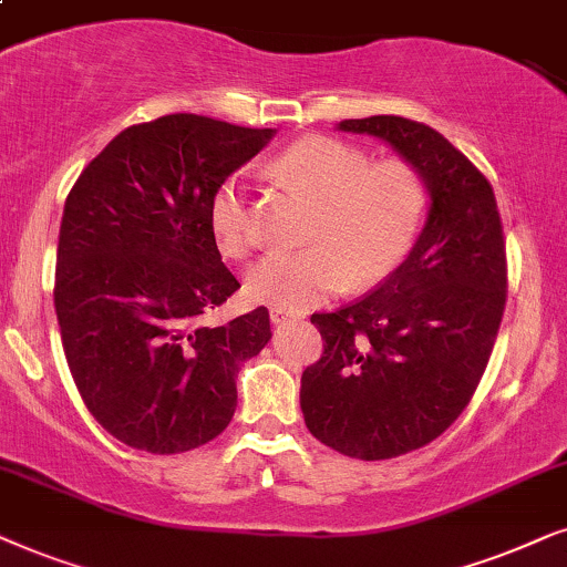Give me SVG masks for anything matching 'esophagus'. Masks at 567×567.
<instances>
[{
  "instance_id": "34e87169",
  "label": "esophagus",
  "mask_w": 567,
  "mask_h": 567,
  "mask_svg": "<svg viewBox=\"0 0 567 567\" xmlns=\"http://www.w3.org/2000/svg\"><path fill=\"white\" fill-rule=\"evenodd\" d=\"M269 319H271V323H285V321L296 319V313L282 311V308H271V311H269Z\"/></svg>"
}]
</instances>
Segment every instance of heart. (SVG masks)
Here are the masks:
<instances>
[{
	"mask_svg": "<svg viewBox=\"0 0 567 567\" xmlns=\"http://www.w3.org/2000/svg\"><path fill=\"white\" fill-rule=\"evenodd\" d=\"M269 173L313 202L308 246L275 251L246 277V292L275 308L319 306L352 288H373L402 267L427 213V184L412 163H371L365 150L334 137H303L269 163ZM209 228L223 256L256 246L246 181L228 176L209 202Z\"/></svg>",
	"mask_w": 567,
	"mask_h": 567,
	"instance_id": "obj_1",
	"label": "heart"
}]
</instances>
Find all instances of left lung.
Wrapping results in <instances>:
<instances>
[{"label":"left lung","mask_w":567,"mask_h":567,"mask_svg":"<svg viewBox=\"0 0 567 567\" xmlns=\"http://www.w3.org/2000/svg\"><path fill=\"white\" fill-rule=\"evenodd\" d=\"M339 130L386 140L433 199L394 275L311 316L323 352L300 379L306 427L339 454L383 462L427 446L470 404L503 321L508 259L493 186L441 132L404 116Z\"/></svg>","instance_id":"1"}]
</instances>
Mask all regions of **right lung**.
Returning a JSON list of instances; mask_svg holds the SVG:
<instances>
[{"label":"right lung","mask_w":567,"mask_h":567,"mask_svg":"<svg viewBox=\"0 0 567 567\" xmlns=\"http://www.w3.org/2000/svg\"><path fill=\"white\" fill-rule=\"evenodd\" d=\"M271 134L171 113L116 134L66 196L54 275L66 365L126 446L171 456L220 435L240 362L269 342L264 306L223 327L205 316L240 288L209 202Z\"/></svg>","instance_id":"obj_1"}]
</instances>
